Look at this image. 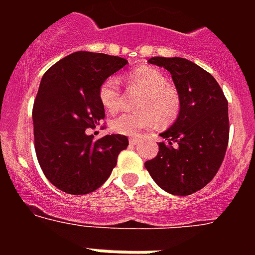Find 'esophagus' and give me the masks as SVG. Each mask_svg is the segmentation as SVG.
<instances>
[{
	"label": "esophagus",
	"mask_w": 255,
	"mask_h": 255,
	"mask_svg": "<svg viewBox=\"0 0 255 255\" xmlns=\"http://www.w3.org/2000/svg\"><path fill=\"white\" fill-rule=\"evenodd\" d=\"M136 143H137V137H135V136H131V137H129V144H131V145H135Z\"/></svg>",
	"instance_id": "1"
}]
</instances>
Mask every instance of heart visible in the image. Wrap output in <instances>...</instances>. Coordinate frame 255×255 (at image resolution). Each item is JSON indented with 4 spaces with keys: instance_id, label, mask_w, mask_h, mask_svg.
Masks as SVG:
<instances>
[{
    "instance_id": "obj_1",
    "label": "heart",
    "mask_w": 255,
    "mask_h": 255,
    "mask_svg": "<svg viewBox=\"0 0 255 255\" xmlns=\"http://www.w3.org/2000/svg\"><path fill=\"white\" fill-rule=\"evenodd\" d=\"M128 92H141L136 107L140 111L123 114L112 120V129L122 135H137L145 128L173 122L181 110L180 94L168 83L167 77L152 67L132 71L127 77ZM99 99L103 107L111 114L120 111L126 104V94L120 87L119 79L107 78L99 88Z\"/></svg>"
}]
</instances>
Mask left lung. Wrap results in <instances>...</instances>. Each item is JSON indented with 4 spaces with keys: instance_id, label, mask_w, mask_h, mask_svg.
I'll return each mask as SVG.
<instances>
[{
    "instance_id": "left-lung-1",
    "label": "left lung",
    "mask_w": 255,
    "mask_h": 255,
    "mask_svg": "<svg viewBox=\"0 0 255 255\" xmlns=\"http://www.w3.org/2000/svg\"><path fill=\"white\" fill-rule=\"evenodd\" d=\"M148 63L172 74L181 98L177 120L160 133L157 156L145 161L155 182L165 192L189 196L217 174L229 143L228 100L208 71L184 58L155 57Z\"/></svg>"
}]
</instances>
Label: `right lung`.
<instances>
[{
    "label": "right lung",
    "mask_w": 255,
    "mask_h": 255,
    "mask_svg": "<svg viewBox=\"0 0 255 255\" xmlns=\"http://www.w3.org/2000/svg\"><path fill=\"white\" fill-rule=\"evenodd\" d=\"M127 63L120 57L77 51L42 77L33 106L34 147L41 169L58 189L69 194L94 192L128 147L124 135L98 140L87 135L104 118L100 86Z\"/></svg>",
    "instance_id": "obj_1"
}]
</instances>
